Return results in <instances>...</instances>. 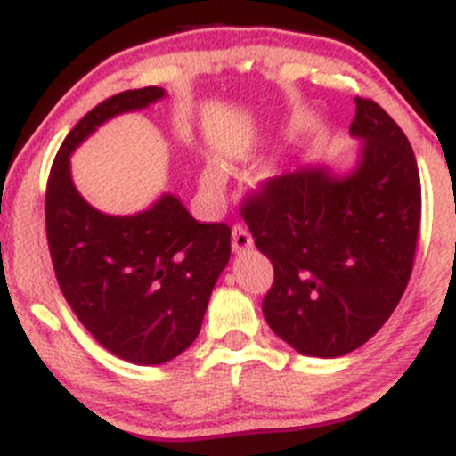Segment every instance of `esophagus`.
<instances>
[{
  "mask_svg": "<svg viewBox=\"0 0 456 456\" xmlns=\"http://www.w3.org/2000/svg\"><path fill=\"white\" fill-rule=\"evenodd\" d=\"M232 246L235 253H244L246 248H250L253 246V238H250L248 229L244 227V224H233L232 229Z\"/></svg>",
  "mask_w": 456,
  "mask_h": 456,
  "instance_id": "1",
  "label": "esophagus"
}]
</instances>
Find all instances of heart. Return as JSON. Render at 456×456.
I'll return each mask as SVG.
<instances>
[{
	"label": "heart",
	"instance_id": "1",
	"mask_svg": "<svg viewBox=\"0 0 456 456\" xmlns=\"http://www.w3.org/2000/svg\"><path fill=\"white\" fill-rule=\"evenodd\" d=\"M203 186L208 188V191L210 192H218V191H223V184H224V175H223V171L218 169L216 165H208L206 167V171H203Z\"/></svg>",
	"mask_w": 456,
	"mask_h": 456
}]
</instances>
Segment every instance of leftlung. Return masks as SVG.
I'll return each mask as SVG.
<instances>
[{
  "label": "left lung",
  "instance_id": "1",
  "mask_svg": "<svg viewBox=\"0 0 456 456\" xmlns=\"http://www.w3.org/2000/svg\"><path fill=\"white\" fill-rule=\"evenodd\" d=\"M352 174L306 165L272 177L242 206L274 265L264 317L302 355L338 358L388 322L411 276L420 175L405 133L378 102L355 98Z\"/></svg>",
  "mask_w": 456,
  "mask_h": 456
}]
</instances>
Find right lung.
<instances>
[{
	"label": "right lung",
	"mask_w": 456,
	"mask_h": 456,
	"mask_svg": "<svg viewBox=\"0 0 456 456\" xmlns=\"http://www.w3.org/2000/svg\"><path fill=\"white\" fill-rule=\"evenodd\" d=\"M162 96L154 86L94 107L57 151L45 199L46 240L66 302L104 349L143 366L169 362L197 338L232 255V229L195 221L174 195L133 216L98 212L72 184L70 154L107 119Z\"/></svg>",
	"instance_id": "right-lung-1"
}]
</instances>
